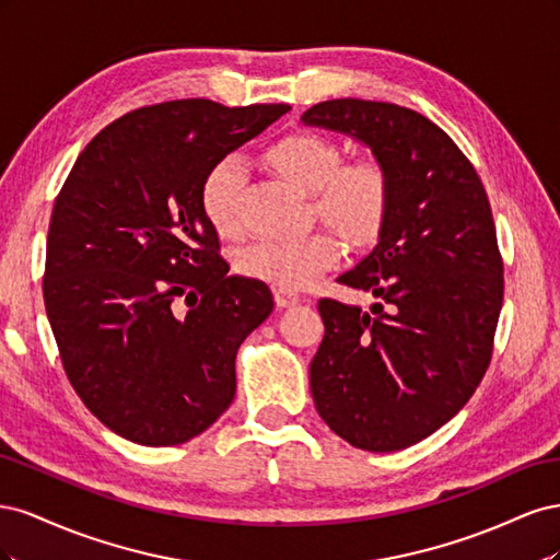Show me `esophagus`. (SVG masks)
<instances>
[{
	"mask_svg": "<svg viewBox=\"0 0 560 560\" xmlns=\"http://www.w3.org/2000/svg\"><path fill=\"white\" fill-rule=\"evenodd\" d=\"M299 301H301V296L294 290H284V287H278L276 290V303L280 308H292Z\"/></svg>",
	"mask_w": 560,
	"mask_h": 560,
	"instance_id": "1",
	"label": "esophagus"
}]
</instances>
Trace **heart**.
Listing matches in <instances>:
<instances>
[{"label": "heart", "mask_w": 560, "mask_h": 560, "mask_svg": "<svg viewBox=\"0 0 560 560\" xmlns=\"http://www.w3.org/2000/svg\"><path fill=\"white\" fill-rule=\"evenodd\" d=\"M266 161L299 189L313 194L317 214L352 243H366L381 231L389 208V175L374 156L341 161V149L325 135L292 130L268 147ZM245 163L219 159L200 182V208L210 226L233 238L243 231L241 196ZM341 257L331 231L299 238H266L243 247L235 257L241 273L284 290L308 284Z\"/></svg>", "instance_id": "b5f03b06"}]
</instances>
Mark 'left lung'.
Masks as SVG:
<instances>
[{
	"instance_id": "1",
	"label": "left lung",
	"mask_w": 560,
	"mask_h": 560,
	"mask_svg": "<svg viewBox=\"0 0 560 560\" xmlns=\"http://www.w3.org/2000/svg\"><path fill=\"white\" fill-rule=\"evenodd\" d=\"M301 121L362 140L389 175L381 241L338 278L376 303H317L315 409L354 448L401 451L463 409L493 358L504 296L493 212L469 159L409 107L343 97Z\"/></svg>"
}]
</instances>
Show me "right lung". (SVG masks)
Listing matches in <instances>:
<instances>
[{
	"label": "right lung",
	"mask_w": 560,
	"mask_h": 560,
	"mask_svg": "<svg viewBox=\"0 0 560 560\" xmlns=\"http://www.w3.org/2000/svg\"><path fill=\"white\" fill-rule=\"evenodd\" d=\"M284 112L202 97L132 109L56 198L42 287L60 362L86 409L135 444L206 432L235 397V352L273 313L264 282L229 276L200 182Z\"/></svg>",
	"instance_id": "obj_1"
}]
</instances>
